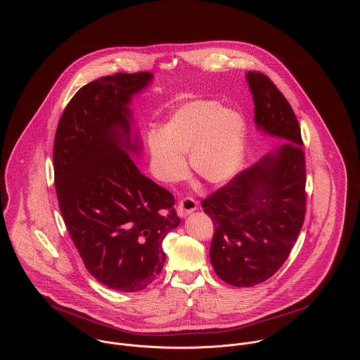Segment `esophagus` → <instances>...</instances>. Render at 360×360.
Returning <instances> with one entry per match:
<instances>
[{
  "mask_svg": "<svg viewBox=\"0 0 360 360\" xmlns=\"http://www.w3.org/2000/svg\"><path fill=\"white\" fill-rule=\"evenodd\" d=\"M197 209H198V204L193 198H183L177 204V213H179L180 217H186Z\"/></svg>",
  "mask_w": 360,
  "mask_h": 360,
  "instance_id": "34e87169",
  "label": "esophagus"
}]
</instances>
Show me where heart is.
Here are the masks:
<instances>
[{
	"mask_svg": "<svg viewBox=\"0 0 360 360\" xmlns=\"http://www.w3.org/2000/svg\"><path fill=\"white\" fill-rule=\"evenodd\" d=\"M248 127L241 112L213 100H191L174 108L159 133L148 139L158 177L177 183L193 172L210 186H224L244 166Z\"/></svg>",
	"mask_w": 360,
	"mask_h": 360,
	"instance_id": "1",
	"label": "heart"
}]
</instances>
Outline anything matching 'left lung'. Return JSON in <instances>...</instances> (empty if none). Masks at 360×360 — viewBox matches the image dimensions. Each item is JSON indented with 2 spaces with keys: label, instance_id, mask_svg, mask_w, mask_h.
<instances>
[{
  "label": "left lung",
  "instance_id": "1",
  "mask_svg": "<svg viewBox=\"0 0 360 360\" xmlns=\"http://www.w3.org/2000/svg\"><path fill=\"white\" fill-rule=\"evenodd\" d=\"M259 133L284 141L202 201L214 224L209 257L234 287L270 278L290 255L307 209L305 156L291 105L263 73L245 75Z\"/></svg>",
  "mask_w": 360,
  "mask_h": 360
}]
</instances>
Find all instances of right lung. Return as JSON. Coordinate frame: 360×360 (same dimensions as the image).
Wrapping results in <instances>:
<instances>
[{
	"label": "right lung",
	"mask_w": 360,
	"mask_h": 360,
	"mask_svg": "<svg viewBox=\"0 0 360 360\" xmlns=\"http://www.w3.org/2000/svg\"><path fill=\"white\" fill-rule=\"evenodd\" d=\"M148 72L105 76L65 108L53 144L58 204L86 269L108 288L136 292L165 264L162 243L180 224L173 195L140 173L143 154L130 103Z\"/></svg>",
	"instance_id": "1"
}]
</instances>
